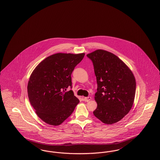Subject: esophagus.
I'll use <instances>...</instances> for the list:
<instances>
[{"mask_svg":"<svg viewBox=\"0 0 160 160\" xmlns=\"http://www.w3.org/2000/svg\"><path fill=\"white\" fill-rule=\"evenodd\" d=\"M91 97H84V101L86 102H89L90 100H91Z\"/></svg>","mask_w":160,"mask_h":160,"instance_id":"1","label":"esophagus"}]
</instances>
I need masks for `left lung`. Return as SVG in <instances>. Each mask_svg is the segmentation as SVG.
Wrapping results in <instances>:
<instances>
[{"mask_svg":"<svg viewBox=\"0 0 160 160\" xmlns=\"http://www.w3.org/2000/svg\"><path fill=\"white\" fill-rule=\"evenodd\" d=\"M87 56L92 61L98 84L93 114L104 123L121 121L131 109L136 82L128 67L114 54L97 50Z\"/></svg>","mask_w":160,"mask_h":160,"instance_id":"left-lung-1","label":"left lung"}]
</instances>
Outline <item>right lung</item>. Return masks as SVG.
Here are the masks:
<instances>
[{"label":"right lung","instance_id":"right-lung-1","mask_svg":"<svg viewBox=\"0 0 160 160\" xmlns=\"http://www.w3.org/2000/svg\"><path fill=\"white\" fill-rule=\"evenodd\" d=\"M85 54H54L41 61L31 74L28 97L38 117L58 126L72 114L79 99L72 90L71 74Z\"/></svg>","mask_w":160,"mask_h":160}]
</instances>
